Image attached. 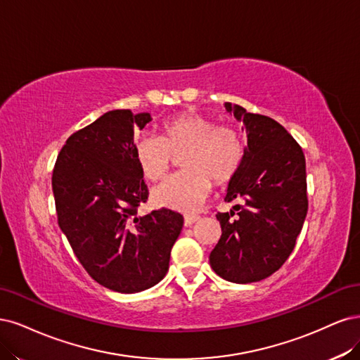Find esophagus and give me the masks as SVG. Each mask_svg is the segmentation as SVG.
<instances>
[{"label": "esophagus", "mask_w": 360, "mask_h": 360, "mask_svg": "<svg viewBox=\"0 0 360 360\" xmlns=\"http://www.w3.org/2000/svg\"><path fill=\"white\" fill-rule=\"evenodd\" d=\"M200 219V217H197V215H187L184 218V226L185 227H190V226H193L195 221H199Z\"/></svg>", "instance_id": "esophagus-1"}]
</instances>
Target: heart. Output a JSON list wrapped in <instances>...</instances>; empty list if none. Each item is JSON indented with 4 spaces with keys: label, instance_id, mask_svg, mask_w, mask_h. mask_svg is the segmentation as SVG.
Masks as SVG:
<instances>
[{
    "label": "heart",
    "instance_id": "obj_1",
    "mask_svg": "<svg viewBox=\"0 0 360 360\" xmlns=\"http://www.w3.org/2000/svg\"><path fill=\"white\" fill-rule=\"evenodd\" d=\"M134 160L142 176L150 182L165 179L181 158L178 175L153 193L160 207L194 212L212 190V181L224 185L236 176L245 158V139L231 125H217L200 113H181L161 127V136L141 134L134 139Z\"/></svg>",
    "mask_w": 360,
    "mask_h": 360
}]
</instances>
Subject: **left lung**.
<instances>
[{
    "instance_id": "left-lung-1",
    "label": "left lung",
    "mask_w": 360,
    "mask_h": 360,
    "mask_svg": "<svg viewBox=\"0 0 360 360\" xmlns=\"http://www.w3.org/2000/svg\"><path fill=\"white\" fill-rule=\"evenodd\" d=\"M224 108L245 125V158L229 182L226 200L242 199L218 212L221 238L211 251L217 275L230 283H257L281 268L292 254L307 211V172L302 148L281 124L238 104Z\"/></svg>"
}]
</instances>
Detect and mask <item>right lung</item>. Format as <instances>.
<instances>
[{"instance_id":"add662e5","label":"right lung","mask_w":360,"mask_h":360,"mask_svg":"<svg viewBox=\"0 0 360 360\" xmlns=\"http://www.w3.org/2000/svg\"><path fill=\"white\" fill-rule=\"evenodd\" d=\"M150 115L110 110L67 139L52 173L63 233L92 280L120 293L155 285L169 271L184 218L163 210L139 215L148 188L134 160V130Z\"/></svg>"}]
</instances>
